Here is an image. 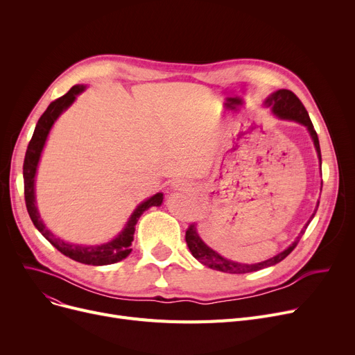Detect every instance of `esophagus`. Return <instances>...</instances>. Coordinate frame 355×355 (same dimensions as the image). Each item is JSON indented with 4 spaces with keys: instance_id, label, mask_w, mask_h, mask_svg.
Segmentation results:
<instances>
[{
    "instance_id": "34e87169",
    "label": "esophagus",
    "mask_w": 355,
    "mask_h": 355,
    "mask_svg": "<svg viewBox=\"0 0 355 355\" xmlns=\"http://www.w3.org/2000/svg\"><path fill=\"white\" fill-rule=\"evenodd\" d=\"M174 189L180 190V191H189V190H191V182L189 180L178 178L174 181Z\"/></svg>"
}]
</instances>
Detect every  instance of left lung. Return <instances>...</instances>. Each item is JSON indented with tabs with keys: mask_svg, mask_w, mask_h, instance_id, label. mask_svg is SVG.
<instances>
[{
	"mask_svg": "<svg viewBox=\"0 0 355 355\" xmlns=\"http://www.w3.org/2000/svg\"><path fill=\"white\" fill-rule=\"evenodd\" d=\"M266 105L272 106L273 114H276L279 118L296 121V122H300V123H302V125H305L308 128L309 134H311V137L313 139L316 153H318V157H320V161H321V148H320L318 135H316V130H315V128H313V125L311 122V118L308 115V112H306L304 103L300 101V98H297L292 90L281 89V90L275 92L272 96H269L266 99ZM318 206H320V202H318ZM315 213H316V210H315ZM315 213L312 214V217L315 216ZM309 221L306 223V226L302 229L300 236L296 237V240L293 241V243L286 250L276 254L272 259L265 260V262L254 263V265L236 263V262H232V260H227L225 257H221L217 252L210 249L200 239L194 223H191V225L187 229V232H185V241H187V246H189L191 254L198 260V262H201L204 266H209L211 269H216V270H220V272H226V273H249V272H256V270L265 269V268H269V266H273V265H276L279 262H282V260L296 248V245L300 243V240L304 236V233H305V230H306V227L309 225Z\"/></svg>",
	"mask_w": 355,
	"mask_h": 355,
	"instance_id": "left-lung-1",
	"label": "left lung"
}]
</instances>
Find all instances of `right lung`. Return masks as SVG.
Segmentation results:
<instances>
[{"label":"right lung","mask_w":355,"mask_h":355,"mask_svg":"<svg viewBox=\"0 0 355 355\" xmlns=\"http://www.w3.org/2000/svg\"><path fill=\"white\" fill-rule=\"evenodd\" d=\"M85 89V86L78 85L73 86L66 95L62 98L53 101L49 107L44 110V114L40 116L39 122L35 125L34 134L28 142L27 146V153L24 158V165H23V177H24V198H26V207L30 214V218L33 221V225L37 227L50 243L58 249L60 253L64 256L76 260V262L85 263V265H92V266H102V265H112L116 263L119 260L125 259L130 253V245H132L134 240V233H135V225L141 214L153 206H161L162 202V194L158 193L153 196L151 198H148L142 204H139L138 209L134 211V214L130 216L126 227L123 232L109 243L101 245V246H79V245H69L64 243L63 240L59 237L53 236L46 226L43 225V221L37 213L35 207V201H34V177H35V170H37V164H39L40 154L43 151V146L46 142V138L49 135V130L54 121L58 119V116L62 114V112L71 105V102L76 99L79 93Z\"/></svg>","instance_id":"add662e5"}]
</instances>
